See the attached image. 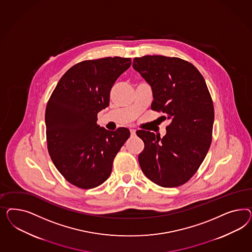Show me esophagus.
Masks as SVG:
<instances>
[{
    "label": "esophagus",
    "instance_id": "34e87169",
    "mask_svg": "<svg viewBox=\"0 0 252 252\" xmlns=\"http://www.w3.org/2000/svg\"><path fill=\"white\" fill-rule=\"evenodd\" d=\"M130 134H131V136H132V137H133V136H135V135H136V130L130 129Z\"/></svg>",
    "mask_w": 252,
    "mask_h": 252
}]
</instances>
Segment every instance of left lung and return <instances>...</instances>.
Segmentation results:
<instances>
[{"instance_id":"left-lung-1","label":"left lung","mask_w":252,"mask_h":252,"mask_svg":"<svg viewBox=\"0 0 252 252\" xmlns=\"http://www.w3.org/2000/svg\"><path fill=\"white\" fill-rule=\"evenodd\" d=\"M133 68L152 87V110L170 120L162 138L137 130L145 145L139 165L153 183L179 187L195 175L212 143L214 109L206 82L192 63L177 57H137Z\"/></svg>"}]
</instances>
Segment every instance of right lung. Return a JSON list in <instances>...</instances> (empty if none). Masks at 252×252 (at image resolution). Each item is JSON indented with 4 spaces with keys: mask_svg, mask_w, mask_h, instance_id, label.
<instances>
[{
    "mask_svg": "<svg viewBox=\"0 0 252 252\" xmlns=\"http://www.w3.org/2000/svg\"><path fill=\"white\" fill-rule=\"evenodd\" d=\"M131 58L105 57L80 62L62 76L45 112L48 152L69 183L90 189L106 181L113 161L130 131H109L97 125L98 113L109 106L116 79Z\"/></svg>",
    "mask_w": 252,
    "mask_h": 252,
    "instance_id": "1",
    "label": "right lung"
}]
</instances>
